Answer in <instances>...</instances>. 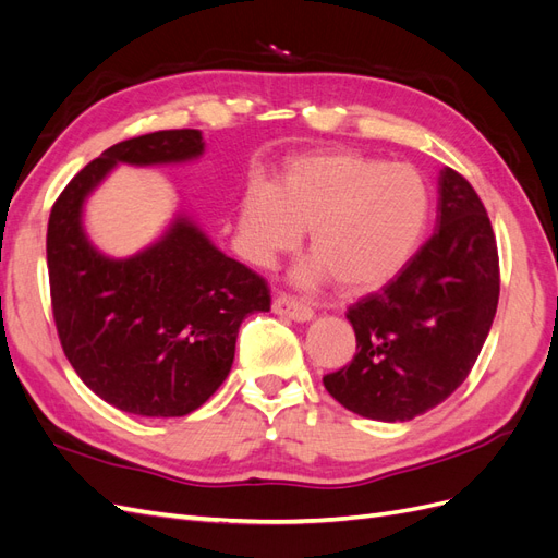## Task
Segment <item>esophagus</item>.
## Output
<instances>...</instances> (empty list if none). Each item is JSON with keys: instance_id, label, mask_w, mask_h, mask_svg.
Here are the masks:
<instances>
[{"instance_id": "34e87169", "label": "esophagus", "mask_w": 558, "mask_h": 558, "mask_svg": "<svg viewBox=\"0 0 558 558\" xmlns=\"http://www.w3.org/2000/svg\"><path fill=\"white\" fill-rule=\"evenodd\" d=\"M272 312L275 314H281V316H289L293 320H312L314 318V310L310 305H305V302L298 300V298H291V295H277L275 302H272Z\"/></svg>"}]
</instances>
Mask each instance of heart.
I'll list each match as a JSON object with an SVG mask.
<instances>
[{"label":"heart","instance_id":"heart-1","mask_svg":"<svg viewBox=\"0 0 558 558\" xmlns=\"http://www.w3.org/2000/svg\"><path fill=\"white\" fill-rule=\"evenodd\" d=\"M430 214L428 183L412 165L356 150L293 160L275 185L253 181L240 199L246 258L275 263L310 228L312 256L300 283L337 279L349 293L375 291L412 260Z\"/></svg>","mask_w":558,"mask_h":558}]
</instances>
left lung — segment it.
I'll list each match as a JSON object with an SVG mask.
<instances>
[{
    "label": "left lung",
    "instance_id": "8db88e82",
    "mask_svg": "<svg viewBox=\"0 0 558 558\" xmlns=\"http://www.w3.org/2000/svg\"><path fill=\"white\" fill-rule=\"evenodd\" d=\"M437 228L379 293L351 305L356 356L324 377L353 414L410 421L447 400L492 330L498 246L475 189L451 167L437 181Z\"/></svg>",
    "mask_w": 558,
    "mask_h": 558
}]
</instances>
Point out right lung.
I'll return each instance as SVG.
<instances>
[{"label": "right lung", "instance_id": "1", "mask_svg": "<svg viewBox=\"0 0 558 558\" xmlns=\"http://www.w3.org/2000/svg\"><path fill=\"white\" fill-rule=\"evenodd\" d=\"M205 154L199 130H160L113 144L66 183L48 218L50 305L66 361L95 396L140 416H185L221 386L248 314L269 289L179 214L130 258L99 251L83 205L118 162L179 165Z\"/></svg>", "mask_w": 558, "mask_h": 558}]
</instances>
